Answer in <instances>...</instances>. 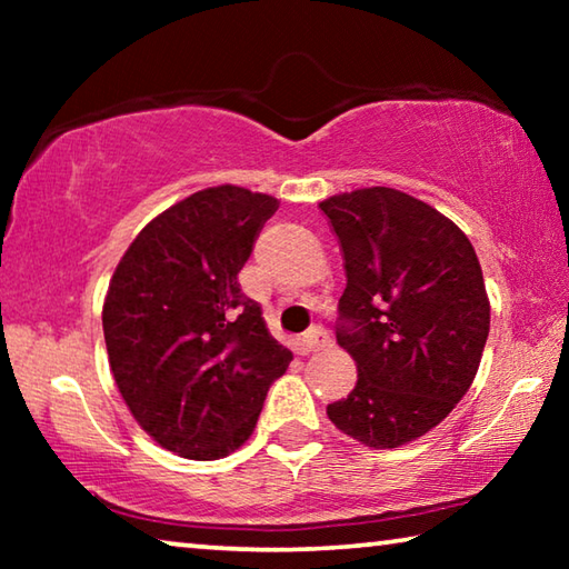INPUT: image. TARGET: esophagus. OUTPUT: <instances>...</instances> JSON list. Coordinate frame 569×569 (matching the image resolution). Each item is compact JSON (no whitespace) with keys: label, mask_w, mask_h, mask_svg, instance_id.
Returning <instances> with one entry per match:
<instances>
[{"label":"esophagus","mask_w":569,"mask_h":569,"mask_svg":"<svg viewBox=\"0 0 569 569\" xmlns=\"http://www.w3.org/2000/svg\"><path fill=\"white\" fill-rule=\"evenodd\" d=\"M326 346H331V336H329V331L321 329V326H313L311 331L301 336V349L306 353L321 351V349H326Z\"/></svg>","instance_id":"34e87169"}]
</instances>
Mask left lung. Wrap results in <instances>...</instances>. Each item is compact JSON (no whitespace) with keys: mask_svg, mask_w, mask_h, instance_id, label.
<instances>
[{"mask_svg":"<svg viewBox=\"0 0 569 569\" xmlns=\"http://www.w3.org/2000/svg\"><path fill=\"white\" fill-rule=\"evenodd\" d=\"M319 208L346 268L336 341L359 369L326 413L366 447H401L435 429L475 381L489 336L481 266L449 218L401 190L363 188Z\"/></svg>","mask_w":569,"mask_h":569,"instance_id":"obj_1","label":"left lung"}]
</instances>
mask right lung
Here are the masks:
<instances>
[{
  "mask_svg": "<svg viewBox=\"0 0 569 569\" xmlns=\"http://www.w3.org/2000/svg\"><path fill=\"white\" fill-rule=\"evenodd\" d=\"M278 200L200 190L140 230L114 268L102 331L114 383L148 435L186 459H218L253 435L291 351L240 291Z\"/></svg>",
  "mask_w": 569,
  "mask_h": 569,
  "instance_id": "1",
  "label": "right lung"
}]
</instances>
